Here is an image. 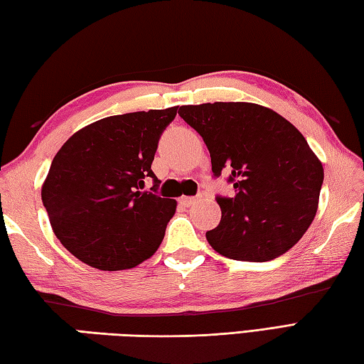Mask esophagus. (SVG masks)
Wrapping results in <instances>:
<instances>
[{"label": "esophagus", "instance_id": "1", "mask_svg": "<svg viewBox=\"0 0 364 364\" xmlns=\"http://www.w3.org/2000/svg\"><path fill=\"white\" fill-rule=\"evenodd\" d=\"M196 201H198V198H196V196H182L181 200H179V203H181L182 205H185V208H188V205L195 204Z\"/></svg>", "mask_w": 364, "mask_h": 364}]
</instances>
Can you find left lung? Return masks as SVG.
Masks as SVG:
<instances>
[{"mask_svg":"<svg viewBox=\"0 0 364 364\" xmlns=\"http://www.w3.org/2000/svg\"><path fill=\"white\" fill-rule=\"evenodd\" d=\"M179 115L209 149L212 173L231 171L235 196H217L222 220L205 232L212 249L239 262L284 255L318 208L323 166L296 128L253 102L181 106Z\"/></svg>","mask_w":364,"mask_h":364,"instance_id":"obj_1","label":"left lung"}]
</instances>
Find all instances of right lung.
Returning a JSON list of instances; mask_svg holds the SVG:
<instances>
[{
	"instance_id": "add662e5",
	"label": "right lung",
	"mask_w": 364,
	"mask_h": 364,
	"mask_svg": "<svg viewBox=\"0 0 364 364\" xmlns=\"http://www.w3.org/2000/svg\"><path fill=\"white\" fill-rule=\"evenodd\" d=\"M176 107L111 115L79 129L55 155L41 196L65 249L101 271L132 269L159 249L176 200L156 195L152 161ZM154 187L142 192L143 179Z\"/></svg>"
}]
</instances>
